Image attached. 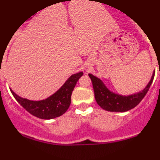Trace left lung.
Returning a JSON list of instances; mask_svg holds the SVG:
<instances>
[{
	"label": "left lung",
	"instance_id": "8db88e82",
	"mask_svg": "<svg viewBox=\"0 0 160 160\" xmlns=\"http://www.w3.org/2000/svg\"><path fill=\"white\" fill-rule=\"evenodd\" d=\"M89 77L90 78L91 82H92L96 102L102 108L108 111L125 112V111H129L136 107L145 97L152 82H153L155 72L152 74V77L150 80L149 83L144 88V90L137 94L128 96L119 95V94H114V93L110 91L106 87L102 80L98 78L97 77L94 76L91 73H89Z\"/></svg>",
	"mask_w": 160,
	"mask_h": 160
}]
</instances>
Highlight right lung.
Returning <instances> with one entry per match:
<instances>
[{"instance_id":"1","label":"right lung","mask_w":160,"mask_h":160,"mask_svg":"<svg viewBox=\"0 0 160 160\" xmlns=\"http://www.w3.org/2000/svg\"><path fill=\"white\" fill-rule=\"evenodd\" d=\"M82 72L73 74L67 79L57 92L41 101H31L21 98L12 91L13 97L31 114L42 119H51L64 114L70 107L71 94L78 79L82 76Z\"/></svg>"}]
</instances>
